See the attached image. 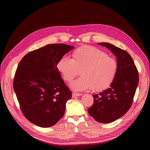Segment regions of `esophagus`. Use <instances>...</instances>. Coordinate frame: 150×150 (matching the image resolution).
<instances>
[{"label":"esophagus","instance_id":"34e87169","mask_svg":"<svg viewBox=\"0 0 150 150\" xmlns=\"http://www.w3.org/2000/svg\"><path fill=\"white\" fill-rule=\"evenodd\" d=\"M81 96V93H76V92H74L72 93V97L74 98V97H79V96Z\"/></svg>","mask_w":150,"mask_h":150}]
</instances>
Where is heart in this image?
Wrapping results in <instances>:
<instances>
[{
  "label": "heart",
  "instance_id": "obj_1",
  "mask_svg": "<svg viewBox=\"0 0 150 150\" xmlns=\"http://www.w3.org/2000/svg\"><path fill=\"white\" fill-rule=\"evenodd\" d=\"M57 68L63 80L70 82L81 69V77L70 84L77 91L91 89L101 91L109 88L117 75V61L96 47L83 46L72 53V58L64 56L57 62Z\"/></svg>",
  "mask_w": 150,
  "mask_h": 150
}]
</instances>
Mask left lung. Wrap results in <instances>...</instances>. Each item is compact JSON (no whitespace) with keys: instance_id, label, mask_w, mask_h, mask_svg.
<instances>
[{"instance_id":"obj_1","label":"left lung","mask_w":150,"mask_h":150,"mask_svg":"<svg viewBox=\"0 0 150 150\" xmlns=\"http://www.w3.org/2000/svg\"><path fill=\"white\" fill-rule=\"evenodd\" d=\"M112 52L117 58L116 76L108 89L93 94V104L89 114L99 123H108L122 117L130 108L139 83V74L130 54L111 44L98 43Z\"/></svg>"}]
</instances>
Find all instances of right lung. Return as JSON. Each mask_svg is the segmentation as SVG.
I'll return each mask as SVG.
<instances>
[{
	"label": "right lung",
	"mask_w": 150,
	"mask_h": 150,
	"mask_svg": "<svg viewBox=\"0 0 150 150\" xmlns=\"http://www.w3.org/2000/svg\"><path fill=\"white\" fill-rule=\"evenodd\" d=\"M74 48L64 44H48L25 54L18 66L13 82L15 93L23 115L38 127H52L64 115L72 92L57 64Z\"/></svg>",
	"instance_id": "obj_1"
}]
</instances>
